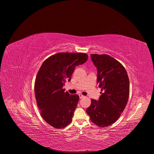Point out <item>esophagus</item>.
Instances as JSON below:
<instances>
[{
    "instance_id": "obj_1",
    "label": "esophagus",
    "mask_w": 154,
    "mask_h": 154,
    "mask_svg": "<svg viewBox=\"0 0 154 154\" xmlns=\"http://www.w3.org/2000/svg\"><path fill=\"white\" fill-rule=\"evenodd\" d=\"M79 96L80 99H82L83 97H84V96H83V95H82V94H79Z\"/></svg>"
}]
</instances>
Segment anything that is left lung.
I'll return each mask as SVG.
<instances>
[{
    "mask_svg": "<svg viewBox=\"0 0 154 154\" xmlns=\"http://www.w3.org/2000/svg\"><path fill=\"white\" fill-rule=\"evenodd\" d=\"M97 68V83L103 91L98 100L91 99L86 113L92 122L104 127L115 122L127 105L130 83L126 70L116 59L106 54H91Z\"/></svg>",
    "mask_w": 154,
    "mask_h": 154,
    "instance_id": "obj_1",
    "label": "left lung"
}]
</instances>
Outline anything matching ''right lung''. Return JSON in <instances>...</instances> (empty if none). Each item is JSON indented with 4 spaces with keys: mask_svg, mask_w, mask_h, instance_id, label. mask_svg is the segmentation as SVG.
<instances>
[{
    "mask_svg": "<svg viewBox=\"0 0 154 154\" xmlns=\"http://www.w3.org/2000/svg\"><path fill=\"white\" fill-rule=\"evenodd\" d=\"M83 53H57L47 58L40 67L35 82V94L41 115L55 128L68 125L72 120L79 96L63 89L70 82L75 68L85 63Z\"/></svg>",
    "mask_w": 154,
    "mask_h": 154,
    "instance_id": "right-lung-1",
    "label": "right lung"
}]
</instances>
